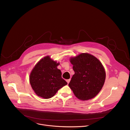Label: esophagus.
<instances>
[{
  "label": "esophagus",
  "mask_w": 130,
  "mask_h": 130,
  "mask_svg": "<svg viewBox=\"0 0 130 130\" xmlns=\"http://www.w3.org/2000/svg\"><path fill=\"white\" fill-rule=\"evenodd\" d=\"M70 81V79H68V80H66V81H67V83H68V84H69V83Z\"/></svg>",
  "instance_id": "obj_1"
}]
</instances>
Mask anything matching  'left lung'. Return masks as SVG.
Listing matches in <instances>:
<instances>
[{
  "instance_id": "left-lung-1",
  "label": "left lung",
  "mask_w": 130,
  "mask_h": 130,
  "mask_svg": "<svg viewBox=\"0 0 130 130\" xmlns=\"http://www.w3.org/2000/svg\"><path fill=\"white\" fill-rule=\"evenodd\" d=\"M75 74L68 85L79 99L87 100L95 97L102 89L105 79L104 67L96 57L81 53L71 58Z\"/></svg>"
}]
</instances>
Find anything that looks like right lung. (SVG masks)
Returning a JSON list of instances; mask_svg holds the SVG:
<instances>
[{
  "label": "right lung",
  "mask_w": 130,
  "mask_h": 130,
  "mask_svg": "<svg viewBox=\"0 0 130 130\" xmlns=\"http://www.w3.org/2000/svg\"><path fill=\"white\" fill-rule=\"evenodd\" d=\"M59 63L49 56L41 60L32 69L30 83L35 94L44 99H49L67 83L62 78V73L57 68Z\"/></svg>",
  "instance_id": "right-lung-1"
}]
</instances>
